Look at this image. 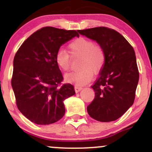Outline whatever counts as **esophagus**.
Instances as JSON below:
<instances>
[{
  "label": "esophagus",
  "mask_w": 152,
  "mask_h": 152,
  "mask_svg": "<svg viewBox=\"0 0 152 152\" xmlns=\"http://www.w3.org/2000/svg\"><path fill=\"white\" fill-rule=\"evenodd\" d=\"M82 87L81 86H74V89H75V91L77 93V92H79L80 91H81L82 89Z\"/></svg>",
  "instance_id": "34e87169"
}]
</instances>
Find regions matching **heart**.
<instances>
[{
    "instance_id": "b5f03b06",
    "label": "heart",
    "mask_w": 152,
    "mask_h": 152,
    "mask_svg": "<svg viewBox=\"0 0 152 152\" xmlns=\"http://www.w3.org/2000/svg\"><path fill=\"white\" fill-rule=\"evenodd\" d=\"M69 53L73 56H81L79 68L81 69L66 74L65 80L69 83L77 85H85L93 78L94 74L99 73L106 62V53L102 46L94 44L88 38L79 37L69 43ZM55 61L62 71L70 69V56L65 50L60 49L55 55Z\"/></svg>"
}]
</instances>
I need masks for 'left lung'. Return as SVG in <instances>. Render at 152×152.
<instances>
[{
	"instance_id": "obj_1",
	"label": "left lung",
	"mask_w": 152,
	"mask_h": 152,
	"mask_svg": "<svg viewBox=\"0 0 152 152\" xmlns=\"http://www.w3.org/2000/svg\"><path fill=\"white\" fill-rule=\"evenodd\" d=\"M94 40L106 53V62L91 87L95 98L87 106L88 114L99 121H115L133 104L139 73L133 47L114 29L96 27L78 30Z\"/></svg>"
}]
</instances>
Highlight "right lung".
Instances as JSON below:
<instances>
[{"label": "right lung", "instance_id": "obj_1", "mask_svg": "<svg viewBox=\"0 0 152 152\" xmlns=\"http://www.w3.org/2000/svg\"><path fill=\"white\" fill-rule=\"evenodd\" d=\"M77 31L50 26L31 35L17 50L11 78L15 103L28 119L41 125L50 124L65 114L64 101L74 95L73 85L64 83L55 55L61 46Z\"/></svg>", "mask_w": 152, "mask_h": 152}]
</instances>
